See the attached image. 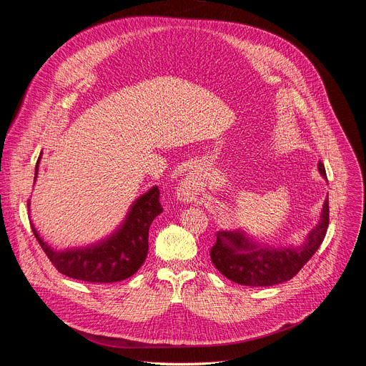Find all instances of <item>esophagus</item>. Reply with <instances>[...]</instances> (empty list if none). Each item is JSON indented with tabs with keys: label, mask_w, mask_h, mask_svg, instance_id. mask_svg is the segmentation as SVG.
<instances>
[{
	"label": "esophagus",
	"mask_w": 366,
	"mask_h": 366,
	"mask_svg": "<svg viewBox=\"0 0 366 366\" xmlns=\"http://www.w3.org/2000/svg\"><path fill=\"white\" fill-rule=\"evenodd\" d=\"M197 185H199V179H197V173L191 172L189 175L185 177V179L182 181L181 187H179V194L181 197H189L193 199L194 194H197Z\"/></svg>",
	"instance_id": "obj_1"
}]
</instances>
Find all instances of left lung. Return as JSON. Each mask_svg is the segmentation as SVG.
<instances>
[{
	"instance_id": "obj_1",
	"label": "left lung",
	"mask_w": 366,
	"mask_h": 366,
	"mask_svg": "<svg viewBox=\"0 0 366 366\" xmlns=\"http://www.w3.org/2000/svg\"><path fill=\"white\" fill-rule=\"evenodd\" d=\"M317 169L326 178L325 166ZM330 224V200L326 199L317 225L312 229L301 246L274 247L262 244L249 237L242 229L218 232L217 242L210 249L214 265L234 283L244 286H273L291 280L298 274L322 244Z\"/></svg>"
}]
</instances>
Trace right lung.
Instances as JSON below:
<instances>
[{
    "mask_svg": "<svg viewBox=\"0 0 366 366\" xmlns=\"http://www.w3.org/2000/svg\"><path fill=\"white\" fill-rule=\"evenodd\" d=\"M38 163L40 160L35 166V178L38 175ZM162 212L160 191L157 185H154L133 202L124 221L107 239L65 251L51 249L38 236L34 225L31 227L34 236L57 272L83 282L112 283L124 280L139 270L148 254L149 225Z\"/></svg>",
    "mask_w": 366,
    "mask_h": 366,
    "instance_id": "1",
    "label": "right lung"
}]
</instances>
